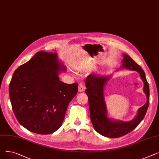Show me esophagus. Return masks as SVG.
<instances>
[{
  "label": "esophagus",
  "instance_id": "1",
  "mask_svg": "<svg viewBox=\"0 0 159 159\" xmlns=\"http://www.w3.org/2000/svg\"><path fill=\"white\" fill-rule=\"evenodd\" d=\"M85 90V86L83 84V83H80L79 85V92H83Z\"/></svg>",
  "mask_w": 159,
  "mask_h": 159
}]
</instances>
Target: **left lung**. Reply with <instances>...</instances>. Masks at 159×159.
Here are the masks:
<instances>
[{
  "instance_id": "1",
  "label": "left lung",
  "mask_w": 159,
  "mask_h": 159,
  "mask_svg": "<svg viewBox=\"0 0 159 159\" xmlns=\"http://www.w3.org/2000/svg\"><path fill=\"white\" fill-rule=\"evenodd\" d=\"M120 69L137 71L144 82L143 91L147 97L146 103L140 107L135 117L128 122L114 120L107 116L104 89L111 77L89 75L86 79V93L88 97L90 118L95 129L100 134L110 138H118L128 134L134 129L143 120L149 104V88L144 70L126 54H123Z\"/></svg>"
}]
</instances>
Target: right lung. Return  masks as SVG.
Instances as JSON below:
<instances>
[{"mask_svg":"<svg viewBox=\"0 0 159 159\" xmlns=\"http://www.w3.org/2000/svg\"><path fill=\"white\" fill-rule=\"evenodd\" d=\"M66 68L55 53L40 51L15 70L9 95L13 113L22 126L40 135L61 126L67 108L78 92V83L68 84L58 74Z\"/></svg>","mask_w":159,"mask_h":159,"instance_id":"1","label":"right lung"}]
</instances>
